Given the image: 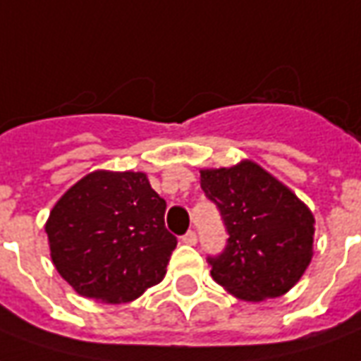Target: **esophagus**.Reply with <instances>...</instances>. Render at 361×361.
<instances>
[{"instance_id": "esophagus-1", "label": "esophagus", "mask_w": 361, "mask_h": 361, "mask_svg": "<svg viewBox=\"0 0 361 361\" xmlns=\"http://www.w3.org/2000/svg\"><path fill=\"white\" fill-rule=\"evenodd\" d=\"M181 242H183V244H189V246H193V244L197 242V234L193 233V231H189L188 234H183V236H181Z\"/></svg>"}]
</instances>
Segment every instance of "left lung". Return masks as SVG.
<instances>
[{"label":"left lung","mask_w":361,"mask_h":361,"mask_svg":"<svg viewBox=\"0 0 361 361\" xmlns=\"http://www.w3.org/2000/svg\"><path fill=\"white\" fill-rule=\"evenodd\" d=\"M199 173L228 233L223 254L209 258L213 279L252 303L286 295L311 264V209L252 160Z\"/></svg>","instance_id":"1"}]
</instances>
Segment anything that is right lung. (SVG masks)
<instances>
[{"mask_svg":"<svg viewBox=\"0 0 361 361\" xmlns=\"http://www.w3.org/2000/svg\"><path fill=\"white\" fill-rule=\"evenodd\" d=\"M166 201L145 172L95 170L50 211V258L75 293L128 303L166 276L176 236L164 226Z\"/></svg>","mask_w":361,"mask_h":361,"instance_id":"add662e5","label":"right lung"}]
</instances>
